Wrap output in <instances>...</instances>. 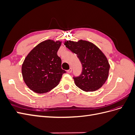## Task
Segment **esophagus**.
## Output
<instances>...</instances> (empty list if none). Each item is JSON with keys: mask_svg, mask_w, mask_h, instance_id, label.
Here are the masks:
<instances>
[{"mask_svg": "<svg viewBox=\"0 0 135 135\" xmlns=\"http://www.w3.org/2000/svg\"><path fill=\"white\" fill-rule=\"evenodd\" d=\"M67 72H68V73H71V72H72V68H70V69H69V70H67Z\"/></svg>", "mask_w": 135, "mask_h": 135, "instance_id": "obj_1", "label": "esophagus"}]
</instances>
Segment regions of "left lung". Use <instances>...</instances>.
Returning a JSON list of instances; mask_svg holds the SVG:
<instances>
[{"instance_id":"8db88e82","label":"left lung","mask_w":135,"mask_h":135,"mask_svg":"<svg viewBox=\"0 0 135 135\" xmlns=\"http://www.w3.org/2000/svg\"><path fill=\"white\" fill-rule=\"evenodd\" d=\"M65 46L78 56L82 65V71L73 79L77 87L85 92L101 88L107 80L110 65L100 49L93 43L80 40L78 42L68 40Z\"/></svg>"}]
</instances>
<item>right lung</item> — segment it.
Instances as JSON below:
<instances>
[{
	"label": "right lung",
	"instance_id": "obj_1",
	"mask_svg": "<svg viewBox=\"0 0 135 135\" xmlns=\"http://www.w3.org/2000/svg\"><path fill=\"white\" fill-rule=\"evenodd\" d=\"M61 42L47 40L38 44L27 55L22 66L27 86L38 93L48 92L57 85L62 74L61 59L57 51Z\"/></svg>",
	"mask_w": 135,
	"mask_h": 135
}]
</instances>
